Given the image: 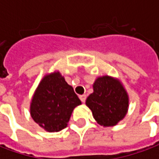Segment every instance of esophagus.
<instances>
[{"instance_id":"esophagus-1","label":"esophagus","mask_w":159,"mask_h":159,"mask_svg":"<svg viewBox=\"0 0 159 159\" xmlns=\"http://www.w3.org/2000/svg\"><path fill=\"white\" fill-rule=\"evenodd\" d=\"M79 98L82 102H85V100H86L87 99V95L86 94H82V95H80Z\"/></svg>"}]
</instances>
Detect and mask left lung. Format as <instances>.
<instances>
[{"label": "left lung", "instance_id": "obj_1", "mask_svg": "<svg viewBox=\"0 0 159 159\" xmlns=\"http://www.w3.org/2000/svg\"><path fill=\"white\" fill-rule=\"evenodd\" d=\"M93 93L87 98L86 105L93 118L104 127L114 126L125 117L129 96L123 85L113 77H98L93 85Z\"/></svg>", "mask_w": 159, "mask_h": 159}]
</instances>
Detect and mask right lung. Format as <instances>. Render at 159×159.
<instances>
[{
	"label": "right lung",
	"instance_id": "obj_1",
	"mask_svg": "<svg viewBox=\"0 0 159 159\" xmlns=\"http://www.w3.org/2000/svg\"><path fill=\"white\" fill-rule=\"evenodd\" d=\"M82 102L74 89L57 71L46 75L30 103V115L48 132H59L67 126L74 108Z\"/></svg>",
	"mask_w": 159,
	"mask_h": 159
}]
</instances>
